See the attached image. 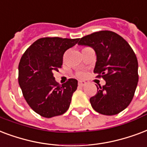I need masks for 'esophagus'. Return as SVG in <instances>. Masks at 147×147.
I'll use <instances>...</instances> for the list:
<instances>
[{"label": "esophagus", "mask_w": 147, "mask_h": 147, "mask_svg": "<svg viewBox=\"0 0 147 147\" xmlns=\"http://www.w3.org/2000/svg\"><path fill=\"white\" fill-rule=\"evenodd\" d=\"M78 86H82V87H83L86 85V82L85 81H78Z\"/></svg>", "instance_id": "esophagus-1"}]
</instances>
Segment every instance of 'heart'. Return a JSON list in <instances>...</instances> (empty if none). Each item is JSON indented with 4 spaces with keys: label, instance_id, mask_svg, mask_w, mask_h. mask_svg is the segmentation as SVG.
<instances>
[{
    "label": "heart",
    "instance_id": "obj_1",
    "mask_svg": "<svg viewBox=\"0 0 147 147\" xmlns=\"http://www.w3.org/2000/svg\"><path fill=\"white\" fill-rule=\"evenodd\" d=\"M84 76V74L83 73H78V76H79V77H82V76Z\"/></svg>",
    "mask_w": 147,
    "mask_h": 147
}]
</instances>
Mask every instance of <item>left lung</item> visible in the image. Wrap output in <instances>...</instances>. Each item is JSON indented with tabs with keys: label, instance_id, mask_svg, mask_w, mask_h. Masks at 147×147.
I'll return each instance as SVG.
<instances>
[{
	"label": "left lung",
	"instance_id": "1",
	"mask_svg": "<svg viewBox=\"0 0 147 147\" xmlns=\"http://www.w3.org/2000/svg\"><path fill=\"white\" fill-rule=\"evenodd\" d=\"M78 45L89 46L96 54L94 72L106 85L97 86L90 98L92 107L98 113L113 116L129 105L138 83V61L128 42L118 34L100 31L79 39Z\"/></svg>",
	"mask_w": 147,
	"mask_h": 147
}]
</instances>
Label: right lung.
I'll return each mask as SVG.
<instances>
[{
  "instance_id": "obj_1",
  "label": "right lung",
  "mask_w": 147,
  "mask_h": 147,
  "mask_svg": "<svg viewBox=\"0 0 147 147\" xmlns=\"http://www.w3.org/2000/svg\"><path fill=\"white\" fill-rule=\"evenodd\" d=\"M78 38H42L34 41L22 55L18 65V83L25 100L35 113L45 118L60 116L71 103L78 81L69 78L63 85L55 81L66 50Z\"/></svg>"
}]
</instances>
